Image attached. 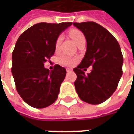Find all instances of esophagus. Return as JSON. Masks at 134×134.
I'll return each instance as SVG.
<instances>
[{
	"instance_id": "obj_1",
	"label": "esophagus",
	"mask_w": 134,
	"mask_h": 134,
	"mask_svg": "<svg viewBox=\"0 0 134 134\" xmlns=\"http://www.w3.org/2000/svg\"><path fill=\"white\" fill-rule=\"evenodd\" d=\"M66 70H67V72H71V71H72V69H71V68H67Z\"/></svg>"
}]
</instances>
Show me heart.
<instances>
[{
    "label": "heart",
    "instance_id": "1",
    "mask_svg": "<svg viewBox=\"0 0 134 134\" xmlns=\"http://www.w3.org/2000/svg\"><path fill=\"white\" fill-rule=\"evenodd\" d=\"M70 37L72 38L73 41H75V43L77 44V46L82 42L85 41V37L83 33L80 30H77V29H73V30L71 31L70 32ZM62 40V36L59 35L55 41V48L57 49L60 46ZM58 61L59 63L62 65H63V66H72L75 62L74 59L70 57V56L65 55V54H62V55L60 56L59 57Z\"/></svg>",
    "mask_w": 134,
    "mask_h": 134
}]
</instances>
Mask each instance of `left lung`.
<instances>
[{"mask_svg": "<svg viewBox=\"0 0 134 134\" xmlns=\"http://www.w3.org/2000/svg\"><path fill=\"white\" fill-rule=\"evenodd\" d=\"M87 41L84 58L74 72L77 75L75 86L78 96L87 103L97 105L112 96L118 87L123 70V54L118 41L106 29L93 21L76 23ZM90 66L91 72L84 70Z\"/></svg>", "mask_w": 134, "mask_h": 134, "instance_id": "8db88e82", "label": "left lung"}]
</instances>
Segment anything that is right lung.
I'll use <instances>...</instances> for the list:
<instances>
[{
	"label": "right lung",
	"mask_w": 134,
	"mask_h": 134,
	"mask_svg": "<svg viewBox=\"0 0 134 134\" xmlns=\"http://www.w3.org/2000/svg\"><path fill=\"white\" fill-rule=\"evenodd\" d=\"M72 24L38 23L22 33L16 41L11 72L17 92L30 106L43 108L57 99L66 70L55 64L49 71L44 63L54 55L59 34Z\"/></svg>",
	"instance_id": "1"
}]
</instances>
